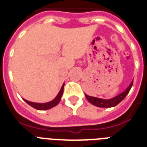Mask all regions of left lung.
Wrapping results in <instances>:
<instances>
[{
	"mask_svg": "<svg viewBox=\"0 0 147 147\" xmlns=\"http://www.w3.org/2000/svg\"><path fill=\"white\" fill-rule=\"evenodd\" d=\"M133 82L134 81L131 82V83L130 84V85L128 86L127 88L121 94H119L118 95L114 97V98H111V99H102V98H95V97L89 96L88 94H85V97L87 98V100L89 101L92 105H94V106H97V107H112L116 106L117 105H118L119 103L121 102L122 100L125 98V97L127 95V94L130 92V88L132 87Z\"/></svg>",
	"mask_w": 147,
	"mask_h": 147,
	"instance_id": "left-lung-1",
	"label": "left lung"
}]
</instances>
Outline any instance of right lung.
I'll return each instance as SVG.
<instances>
[{"label":"right lung","mask_w":147,"mask_h":147,"mask_svg":"<svg viewBox=\"0 0 147 147\" xmlns=\"http://www.w3.org/2000/svg\"><path fill=\"white\" fill-rule=\"evenodd\" d=\"M63 90H64V84L62 85L61 89H60L59 94H57V96L55 97L53 100H51L49 102L47 103H35V102H31V101H29V100H26V99H24L25 101H26L29 105H30L31 107H33V108L37 110H48L50 109L52 107H55L56 105L59 103L60 100H61V98L62 96V94H63Z\"/></svg>","instance_id":"1"}]
</instances>
